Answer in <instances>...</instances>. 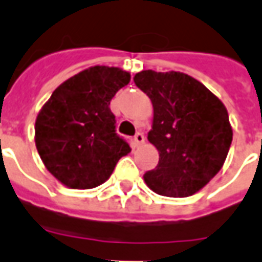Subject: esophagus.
<instances>
[{
    "label": "esophagus",
    "instance_id": "obj_1",
    "mask_svg": "<svg viewBox=\"0 0 262 262\" xmlns=\"http://www.w3.org/2000/svg\"><path fill=\"white\" fill-rule=\"evenodd\" d=\"M143 143H144V135L139 132V133L135 135V144H136V146H140Z\"/></svg>",
    "mask_w": 262,
    "mask_h": 262
}]
</instances>
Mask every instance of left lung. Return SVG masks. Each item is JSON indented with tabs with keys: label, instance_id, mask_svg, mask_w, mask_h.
I'll return each instance as SVG.
<instances>
[{
	"label": "left lung",
	"instance_id": "obj_1",
	"mask_svg": "<svg viewBox=\"0 0 262 262\" xmlns=\"http://www.w3.org/2000/svg\"><path fill=\"white\" fill-rule=\"evenodd\" d=\"M133 80L153 103L147 139L160 156L157 167L144 174V181L159 195L191 196L225 164L233 139L227 109L202 82L185 73L143 70Z\"/></svg>",
	"mask_w": 262,
	"mask_h": 262
}]
</instances>
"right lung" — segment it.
<instances>
[{"instance_id": "obj_1", "label": "right lung", "mask_w": 262, "mask_h": 262, "mask_svg": "<svg viewBox=\"0 0 262 262\" xmlns=\"http://www.w3.org/2000/svg\"><path fill=\"white\" fill-rule=\"evenodd\" d=\"M130 73L94 66L60 84L35 122V143L43 164L67 188L91 189L114 172L129 144L116 135L109 103Z\"/></svg>"}]
</instances>
